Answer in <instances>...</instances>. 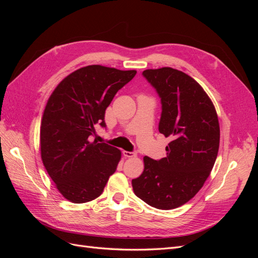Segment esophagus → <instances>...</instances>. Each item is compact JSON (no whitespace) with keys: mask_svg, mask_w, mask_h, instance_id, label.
<instances>
[{"mask_svg":"<svg viewBox=\"0 0 258 258\" xmlns=\"http://www.w3.org/2000/svg\"><path fill=\"white\" fill-rule=\"evenodd\" d=\"M122 154H123L124 157H127V158H132V157H136V156H137V153H136V152H127V151H123Z\"/></svg>","mask_w":258,"mask_h":258,"instance_id":"obj_1","label":"esophagus"}]
</instances>
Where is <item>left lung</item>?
Instances as JSON below:
<instances>
[{
    "label": "left lung",
    "mask_w": 258,
    "mask_h": 258,
    "mask_svg": "<svg viewBox=\"0 0 258 258\" xmlns=\"http://www.w3.org/2000/svg\"><path fill=\"white\" fill-rule=\"evenodd\" d=\"M143 76L161 99L159 132L172 138L160 160L143 158L144 171L132 179L136 196L171 210L185 205L204 186L220 147V123L213 102L192 77L172 68L148 69Z\"/></svg>",
    "instance_id": "obj_1"
}]
</instances>
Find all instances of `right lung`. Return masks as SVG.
Returning a JSON list of instances; mask_svg holds the SVG:
<instances>
[{"instance_id":"obj_1","label":"right lung","mask_w":258,"mask_h":258,"mask_svg":"<svg viewBox=\"0 0 258 258\" xmlns=\"http://www.w3.org/2000/svg\"><path fill=\"white\" fill-rule=\"evenodd\" d=\"M137 74L99 64L76 70L50 95L41 122L43 165L57 189L73 204L98 198L121 158L118 148L90 141L114 96Z\"/></svg>"}]
</instances>
